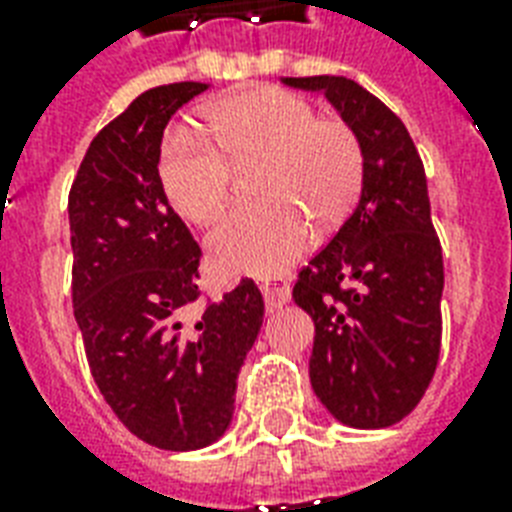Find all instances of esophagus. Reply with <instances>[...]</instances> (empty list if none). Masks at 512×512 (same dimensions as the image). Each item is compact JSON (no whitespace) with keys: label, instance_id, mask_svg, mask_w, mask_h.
Instances as JSON below:
<instances>
[{"label":"esophagus","instance_id":"1","mask_svg":"<svg viewBox=\"0 0 512 512\" xmlns=\"http://www.w3.org/2000/svg\"><path fill=\"white\" fill-rule=\"evenodd\" d=\"M263 297H265V308L268 311H276L281 305L289 303V295H292V289L284 279H273V281H265L263 287Z\"/></svg>","mask_w":512,"mask_h":512}]
</instances>
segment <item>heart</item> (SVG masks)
<instances>
[{
    "label": "heart",
    "instance_id": "obj_1",
    "mask_svg": "<svg viewBox=\"0 0 512 512\" xmlns=\"http://www.w3.org/2000/svg\"><path fill=\"white\" fill-rule=\"evenodd\" d=\"M212 140L172 127L159 154V183L175 212L207 225L231 199V164L255 172L260 204L241 207L209 233L220 271L276 276L303 255L311 225H332L356 204L364 180L358 135L335 116H316L311 100L279 87H252L209 108Z\"/></svg>",
    "mask_w": 512,
    "mask_h": 512
}]
</instances>
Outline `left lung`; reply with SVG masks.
Instances as JSON below:
<instances>
[{"instance_id": "8db88e82", "label": "left lung", "mask_w": 512, "mask_h": 512, "mask_svg": "<svg viewBox=\"0 0 512 512\" xmlns=\"http://www.w3.org/2000/svg\"><path fill=\"white\" fill-rule=\"evenodd\" d=\"M324 92L364 151L361 193L292 289L316 324L311 385L350 428L396 425L425 396L441 350L444 257L425 167L404 122L345 76H287Z\"/></svg>"}]
</instances>
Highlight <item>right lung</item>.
Masks as SVG:
<instances>
[{"mask_svg": "<svg viewBox=\"0 0 512 512\" xmlns=\"http://www.w3.org/2000/svg\"><path fill=\"white\" fill-rule=\"evenodd\" d=\"M207 87L138 95L95 135L68 193L71 295L90 372L124 428L167 452L228 430L265 313L252 279L191 313L201 249L164 196L159 154L177 108Z\"/></svg>", "mask_w": 512, "mask_h": 512, "instance_id": "right-lung-1", "label": "right lung"}]
</instances>
